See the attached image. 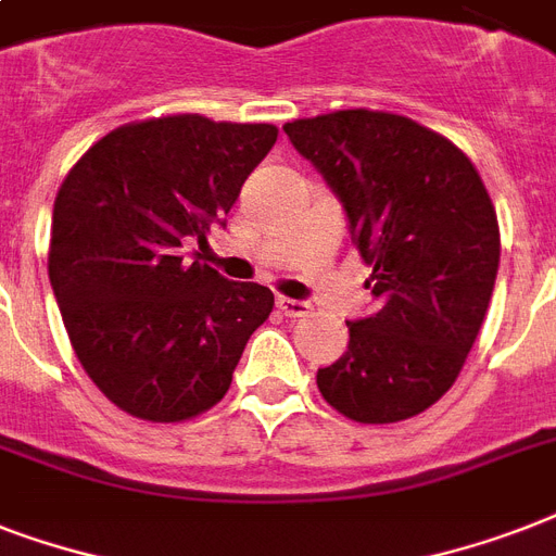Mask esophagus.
I'll return each mask as SVG.
<instances>
[{"label": "esophagus", "mask_w": 556, "mask_h": 556, "mask_svg": "<svg viewBox=\"0 0 556 556\" xmlns=\"http://www.w3.org/2000/svg\"><path fill=\"white\" fill-rule=\"evenodd\" d=\"M277 308L286 317H305V314L312 312V305L303 303V300H291V296H277Z\"/></svg>", "instance_id": "34e87169"}]
</instances>
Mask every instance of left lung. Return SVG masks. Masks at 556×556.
<instances>
[{"label": "left lung", "mask_w": 556, "mask_h": 556, "mask_svg": "<svg viewBox=\"0 0 556 556\" xmlns=\"http://www.w3.org/2000/svg\"><path fill=\"white\" fill-rule=\"evenodd\" d=\"M282 129L340 195L371 268L375 312L346 323L320 395L361 424L413 418L456 383L491 303L500 222L482 176L444 135L392 112L340 109Z\"/></svg>", "instance_id": "obj_1"}]
</instances>
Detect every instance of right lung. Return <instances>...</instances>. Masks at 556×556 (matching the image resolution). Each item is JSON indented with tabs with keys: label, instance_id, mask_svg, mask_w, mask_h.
Here are the masks:
<instances>
[{
	"label": "right lung",
	"instance_id": "add662e5",
	"mask_svg": "<svg viewBox=\"0 0 556 556\" xmlns=\"http://www.w3.org/2000/svg\"><path fill=\"white\" fill-rule=\"evenodd\" d=\"M274 124L132 121L83 152L56 190L48 279L94 387L152 424L190 421L230 389L270 288L187 262L277 143Z\"/></svg>",
	"mask_w": 556,
	"mask_h": 556
}]
</instances>
